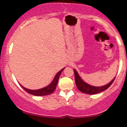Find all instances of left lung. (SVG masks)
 <instances>
[{
  "label": "left lung",
  "instance_id": "left-lung-1",
  "mask_svg": "<svg viewBox=\"0 0 127 127\" xmlns=\"http://www.w3.org/2000/svg\"><path fill=\"white\" fill-rule=\"evenodd\" d=\"M74 72L75 82H76V86H77V88L81 92L84 93V94H90V95L98 94V93L102 92L103 91L107 90L112 85V83H113L114 79H115V77H114V79L110 82L109 83L107 84V85H104L103 86H100V87H96V86H91V85L85 83L81 79L80 77L78 75V74H77V72H76V70H74Z\"/></svg>",
  "mask_w": 127,
  "mask_h": 127
}]
</instances>
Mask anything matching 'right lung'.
Returning <instances> with one entry per match:
<instances>
[{"label": "right lung", "mask_w": 127, "mask_h": 127, "mask_svg": "<svg viewBox=\"0 0 127 127\" xmlns=\"http://www.w3.org/2000/svg\"><path fill=\"white\" fill-rule=\"evenodd\" d=\"M63 70H64V69H62V70H60V71L58 72V73L57 74V75L55 76V78H54L52 83H51L50 85H48V86L45 87V88H42V89L40 90H29L27 89V88H24V87H23V86H22V85H21V86H22V88H23L27 92H28L30 94H32V95H35V96H44V95H50V94H52L54 91L55 90L57 83H58V79H59L60 74H61V72H62Z\"/></svg>", "instance_id": "1"}]
</instances>
